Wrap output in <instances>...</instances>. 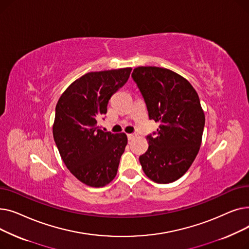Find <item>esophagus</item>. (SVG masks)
<instances>
[{"mask_svg": "<svg viewBox=\"0 0 249 249\" xmlns=\"http://www.w3.org/2000/svg\"><path fill=\"white\" fill-rule=\"evenodd\" d=\"M137 136L136 133H130V134H127V137L129 140H133L135 137Z\"/></svg>", "mask_w": 249, "mask_h": 249, "instance_id": "esophagus-1", "label": "esophagus"}]
</instances>
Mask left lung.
<instances>
[{
	"instance_id": "8db88e82",
	"label": "left lung",
	"mask_w": 249,
	"mask_h": 249,
	"mask_svg": "<svg viewBox=\"0 0 249 249\" xmlns=\"http://www.w3.org/2000/svg\"><path fill=\"white\" fill-rule=\"evenodd\" d=\"M131 76L149 119L160 124L146 137L148 149L139 156L142 169L155 182H173L186 174L201 146L205 115L199 96L186 78L166 69L139 67Z\"/></svg>"
}]
</instances>
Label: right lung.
<instances>
[{
  "mask_svg": "<svg viewBox=\"0 0 249 249\" xmlns=\"http://www.w3.org/2000/svg\"><path fill=\"white\" fill-rule=\"evenodd\" d=\"M131 71L86 73L64 90L56 104L52 128L55 144L70 172L87 186L104 187L117 175L127 136L105 132L98 122Z\"/></svg>",
  "mask_w": 249,
  "mask_h": 249,
  "instance_id": "add662e5",
  "label": "right lung"
}]
</instances>
